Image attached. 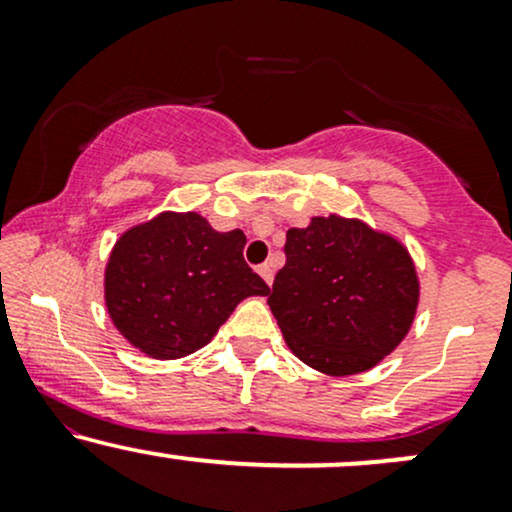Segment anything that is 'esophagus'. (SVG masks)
I'll return each instance as SVG.
<instances>
[{"instance_id": "esophagus-1", "label": "esophagus", "mask_w": 512, "mask_h": 512, "mask_svg": "<svg viewBox=\"0 0 512 512\" xmlns=\"http://www.w3.org/2000/svg\"><path fill=\"white\" fill-rule=\"evenodd\" d=\"M257 272H260V276L264 281H267V284H272V281H274V264L272 262L260 264V267H257Z\"/></svg>"}]
</instances>
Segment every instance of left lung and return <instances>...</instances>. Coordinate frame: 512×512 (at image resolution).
I'll return each instance as SVG.
<instances>
[{"label":"left lung","instance_id":"8db88e82","mask_svg":"<svg viewBox=\"0 0 512 512\" xmlns=\"http://www.w3.org/2000/svg\"><path fill=\"white\" fill-rule=\"evenodd\" d=\"M269 308L291 351L327 375L373 368L409 332L419 279L395 238L361 221L315 216L289 228Z\"/></svg>","mask_w":512,"mask_h":512}]
</instances>
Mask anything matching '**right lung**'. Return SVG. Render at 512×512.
I'll return each instance as SVG.
<instances>
[{
  "mask_svg": "<svg viewBox=\"0 0 512 512\" xmlns=\"http://www.w3.org/2000/svg\"><path fill=\"white\" fill-rule=\"evenodd\" d=\"M243 248V231H214L195 211L134 226L117 240L105 269L115 327L154 358L202 349L243 298L269 293Z\"/></svg>",
  "mask_w": 512,
  "mask_h": 512,
  "instance_id": "obj_1",
  "label": "right lung"
}]
</instances>
